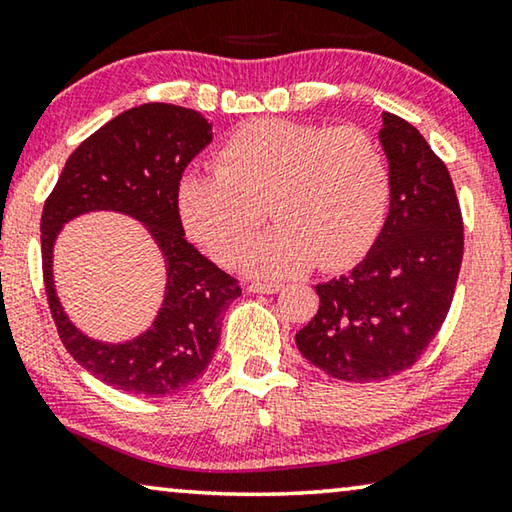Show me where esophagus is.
Returning <instances> with one entry per match:
<instances>
[{
    "label": "esophagus",
    "mask_w": 512,
    "mask_h": 512,
    "mask_svg": "<svg viewBox=\"0 0 512 512\" xmlns=\"http://www.w3.org/2000/svg\"><path fill=\"white\" fill-rule=\"evenodd\" d=\"M246 289L250 294H278L282 285H278V282H250Z\"/></svg>",
    "instance_id": "1"
}]
</instances>
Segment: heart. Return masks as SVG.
Instances as JSON below:
<instances>
[{
    "instance_id": "obj_1",
    "label": "heart",
    "mask_w": 512,
    "mask_h": 512,
    "mask_svg": "<svg viewBox=\"0 0 512 512\" xmlns=\"http://www.w3.org/2000/svg\"><path fill=\"white\" fill-rule=\"evenodd\" d=\"M279 223L248 251L261 207ZM389 173L378 145L355 127L264 118L239 127L216 168L189 170L177 209L189 237L216 262L262 278L344 269L367 253L385 223Z\"/></svg>"
}]
</instances>
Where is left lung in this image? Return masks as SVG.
Segmentation results:
<instances>
[{"mask_svg":"<svg viewBox=\"0 0 512 512\" xmlns=\"http://www.w3.org/2000/svg\"><path fill=\"white\" fill-rule=\"evenodd\" d=\"M389 212L367 257L316 285L319 312L296 346L346 383H373L412 367L449 312L462 262V216L444 161L417 127L383 113Z\"/></svg>","mask_w":512,"mask_h":512,"instance_id":"1","label":"left lung"}]
</instances>
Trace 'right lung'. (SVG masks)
I'll return each instance as SVG.
<instances>
[{
  "mask_svg": "<svg viewBox=\"0 0 512 512\" xmlns=\"http://www.w3.org/2000/svg\"><path fill=\"white\" fill-rule=\"evenodd\" d=\"M212 143L198 111L148 102L123 111L70 154L40 218L47 303L68 353L104 385L127 394L164 396L189 387L214 358L223 312L239 282L186 241L177 189L189 161ZM93 211L139 220L167 266L165 300L153 326L127 343H100L62 310L53 285V243L62 225Z\"/></svg>",
  "mask_w": 512,
  "mask_h": 512,
  "instance_id": "1",
  "label": "right lung"
}]
</instances>
